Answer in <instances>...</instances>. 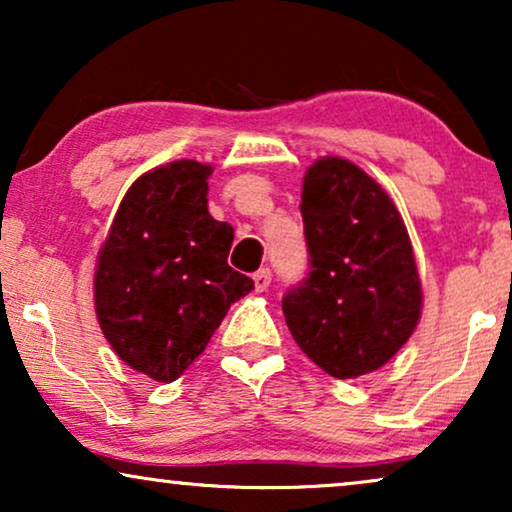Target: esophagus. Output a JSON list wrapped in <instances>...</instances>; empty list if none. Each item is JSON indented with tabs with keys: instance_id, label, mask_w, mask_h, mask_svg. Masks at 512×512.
Here are the masks:
<instances>
[{
	"instance_id": "esophagus-1",
	"label": "esophagus",
	"mask_w": 512,
	"mask_h": 512,
	"mask_svg": "<svg viewBox=\"0 0 512 512\" xmlns=\"http://www.w3.org/2000/svg\"><path fill=\"white\" fill-rule=\"evenodd\" d=\"M270 282H272V272H270V268H263V270H258L256 275H254V286H256V291H265L270 286Z\"/></svg>"
}]
</instances>
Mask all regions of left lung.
<instances>
[{"mask_svg": "<svg viewBox=\"0 0 512 512\" xmlns=\"http://www.w3.org/2000/svg\"><path fill=\"white\" fill-rule=\"evenodd\" d=\"M310 275L282 310L298 347L338 380L382 368L415 333L424 293L408 228L359 165L324 156L300 195Z\"/></svg>", "mask_w": 512, "mask_h": 512, "instance_id": "left-lung-1", "label": "left lung"}]
</instances>
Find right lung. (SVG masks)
I'll list each match as a JSON object with an SVG mask.
<instances>
[{
  "label": "right lung",
  "mask_w": 512,
  "mask_h": 512,
  "mask_svg": "<svg viewBox=\"0 0 512 512\" xmlns=\"http://www.w3.org/2000/svg\"><path fill=\"white\" fill-rule=\"evenodd\" d=\"M212 165L174 160L123 195L97 254L95 314L118 359L174 382L254 289L228 265L233 226L207 212Z\"/></svg>",
  "instance_id": "right-lung-1"
}]
</instances>
